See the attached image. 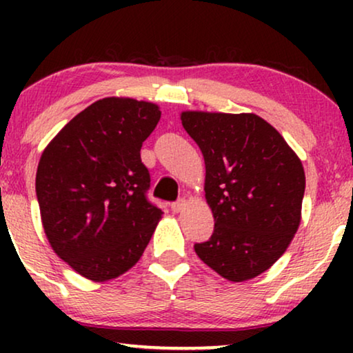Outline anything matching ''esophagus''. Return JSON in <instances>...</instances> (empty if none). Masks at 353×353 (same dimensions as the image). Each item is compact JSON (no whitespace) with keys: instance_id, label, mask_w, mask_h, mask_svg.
Segmentation results:
<instances>
[{"instance_id":"1","label":"esophagus","mask_w":353,"mask_h":353,"mask_svg":"<svg viewBox=\"0 0 353 353\" xmlns=\"http://www.w3.org/2000/svg\"><path fill=\"white\" fill-rule=\"evenodd\" d=\"M185 207H186V201H185V199H180V201L173 202V204H172V210L175 212V214H180V212L185 210Z\"/></svg>"}]
</instances>
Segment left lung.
Wrapping results in <instances>:
<instances>
[{
	"label": "left lung",
	"mask_w": 353,
	"mask_h": 353,
	"mask_svg": "<svg viewBox=\"0 0 353 353\" xmlns=\"http://www.w3.org/2000/svg\"><path fill=\"white\" fill-rule=\"evenodd\" d=\"M181 123L204 156L205 199L215 220L209 241L194 244L197 257L230 281L259 276L301 223V159L255 114L186 110Z\"/></svg>",
	"instance_id": "8db88e82"
}]
</instances>
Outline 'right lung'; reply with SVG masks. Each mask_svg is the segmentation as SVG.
I'll return each mask as SVG.
<instances>
[{"label":"right lung","instance_id":"obj_1","mask_svg":"<svg viewBox=\"0 0 353 353\" xmlns=\"http://www.w3.org/2000/svg\"><path fill=\"white\" fill-rule=\"evenodd\" d=\"M159 105L104 98L77 114L48 144L35 190L51 248L81 276L108 281L141 257L162 216L148 201L141 146Z\"/></svg>","mask_w":353,"mask_h":353}]
</instances>
